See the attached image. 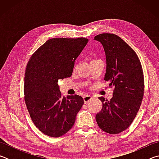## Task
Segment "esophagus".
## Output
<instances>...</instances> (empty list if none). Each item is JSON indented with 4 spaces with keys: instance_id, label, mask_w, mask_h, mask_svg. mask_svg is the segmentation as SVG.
Returning <instances> with one entry per match:
<instances>
[{
    "instance_id": "1",
    "label": "esophagus",
    "mask_w": 159,
    "mask_h": 159,
    "mask_svg": "<svg viewBox=\"0 0 159 159\" xmlns=\"http://www.w3.org/2000/svg\"><path fill=\"white\" fill-rule=\"evenodd\" d=\"M93 98L90 95H85L83 97V100H84V102L86 104L88 102H89L90 100H92Z\"/></svg>"
}]
</instances>
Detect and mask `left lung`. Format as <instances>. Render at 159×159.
Masks as SVG:
<instances>
[{"label":"left lung","mask_w":159,"mask_h":159,"mask_svg":"<svg viewBox=\"0 0 159 159\" xmlns=\"http://www.w3.org/2000/svg\"><path fill=\"white\" fill-rule=\"evenodd\" d=\"M94 39L103 45L107 61L104 80L114 88L110 101L99 98L102 109L96 115V121L103 131L118 134L130 125L140 107L144 89L142 64L135 52L116 35L101 34Z\"/></svg>","instance_id":"left-lung-1"}]
</instances>
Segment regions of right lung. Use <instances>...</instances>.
Segmentation results:
<instances>
[{
    "label": "right lung",
    "instance_id": "right-lung-1",
    "mask_svg": "<svg viewBox=\"0 0 159 159\" xmlns=\"http://www.w3.org/2000/svg\"><path fill=\"white\" fill-rule=\"evenodd\" d=\"M85 38L51 39L29 59L25 75V100L34 125L59 138L71 129L84 104L81 97L61 96L60 79L71 76L74 61L88 43Z\"/></svg>",
    "mask_w": 159,
    "mask_h": 159
}]
</instances>
